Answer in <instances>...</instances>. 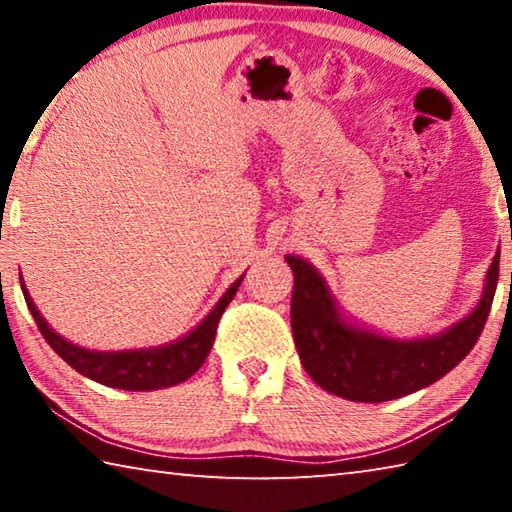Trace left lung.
I'll list each match as a JSON object with an SVG mask.
<instances>
[{
	"label": "left lung",
	"mask_w": 512,
	"mask_h": 512,
	"mask_svg": "<svg viewBox=\"0 0 512 512\" xmlns=\"http://www.w3.org/2000/svg\"><path fill=\"white\" fill-rule=\"evenodd\" d=\"M284 259L293 271L291 329L302 366L327 393L368 404L420 391L456 368L479 341L499 280L497 253L481 300L463 320L433 336L395 339L345 316L314 264L298 255Z\"/></svg>",
	"instance_id": "1"
}]
</instances>
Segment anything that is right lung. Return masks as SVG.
<instances>
[{
	"label": "right lung",
	"instance_id": "right-lung-1",
	"mask_svg": "<svg viewBox=\"0 0 512 512\" xmlns=\"http://www.w3.org/2000/svg\"><path fill=\"white\" fill-rule=\"evenodd\" d=\"M241 280H244V275L237 277V280L230 284V289L223 293L221 300L212 307L210 314H207L192 332L180 336L178 341L158 345V348L119 352L81 348V345L63 339V336L54 332V327H51L45 316L38 311L36 302L31 300L27 287H24V280L22 293L24 300H27L31 316L36 318L40 334L45 336L51 350H54L60 359L67 361L76 372H81L83 377L99 381L103 386L121 388V391H160V388L183 384L185 379L192 377L194 372L203 366L207 354L212 350L216 325H219L225 307L230 305V300L235 298V293L239 291Z\"/></svg>",
	"mask_w": 512,
	"mask_h": 512
}]
</instances>
